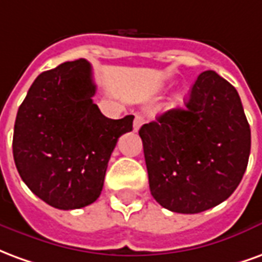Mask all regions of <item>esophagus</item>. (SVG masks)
<instances>
[{"label":"esophagus","mask_w":262,"mask_h":262,"mask_svg":"<svg viewBox=\"0 0 262 262\" xmlns=\"http://www.w3.org/2000/svg\"><path fill=\"white\" fill-rule=\"evenodd\" d=\"M143 123H144V116H142V115H136V116H135V120H133V130H139V129L142 127Z\"/></svg>","instance_id":"1"}]
</instances>
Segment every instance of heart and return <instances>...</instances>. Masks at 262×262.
<instances>
[{"instance_id": "heart-1", "label": "heart", "mask_w": 262, "mask_h": 262, "mask_svg": "<svg viewBox=\"0 0 262 262\" xmlns=\"http://www.w3.org/2000/svg\"><path fill=\"white\" fill-rule=\"evenodd\" d=\"M182 103H184V95L182 94H177L170 101V108H177V106H180Z\"/></svg>"}]
</instances>
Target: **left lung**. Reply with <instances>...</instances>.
<instances>
[{
  "label": "left lung",
  "instance_id": "left-lung-1",
  "mask_svg": "<svg viewBox=\"0 0 262 262\" xmlns=\"http://www.w3.org/2000/svg\"><path fill=\"white\" fill-rule=\"evenodd\" d=\"M151 195L177 213H199L238 187L251 132L236 88L212 70L195 81L185 109L140 127Z\"/></svg>",
  "mask_w": 262,
  "mask_h": 262
}]
</instances>
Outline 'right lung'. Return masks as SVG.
<instances>
[{
  "label": "right lung",
  "instance_id": "add662e5",
  "mask_svg": "<svg viewBox=\"0 0 262 262\" xmlns=\"http://www.w3.org/2000/svg\"><path fill=\"white\" fill-rule=\"evenodd\" d=\"M91 64L67 61L37 75L20 103L12 153L22 181L53 208L71 210L95 202L108 161L133 115L109 119L92 101Z\"/></svg>",
  "mask_w": 262,
  "mask_h": 262
}]
</instances>
